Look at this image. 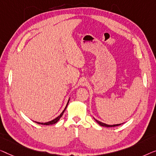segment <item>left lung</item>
<instances>
[{
  "instance_id": "8db88e82",
  "label": "left lung",
  "mask_w": 156,
  "mask_h": 156,
  "mask_svg": "<svg viewBox=\"0 0 156 156\" xmlns=\"http://www.w3.org/2000/svg\"><path fill=\"white\" fill-rule=\"evenodd\" d=\"M94 119L95 120L96 122L98 123V124L100 125V126H105V127H113V126H119V125H121L122 124H113V125H109V124H105V123L103 122H101L100 121H98V120L95 119V118H94ZM122 124H124V123H122Z\"/></svg>"
}]
</instances>
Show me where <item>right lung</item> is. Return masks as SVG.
Here are the masks:
<instances>
[{"mask_svg":"<svg viewBox=\"0 0 156 156\" xmlns=\"http://www.w3.org/2000/svg\"><path fill=\"white\" fill-rule=\"evenodd\" d=\"M69 100H70V98H69V101H68V102H67V104H66V106L65 109H63V111L62 112H61V113L60 114V115L58 116V117H57L56 118H55V119H54L51 120V121H49V122H45V123H42V122H36V123H37V124H42V125H51V124H56V123L57 122H58V120L61 119V117H62V116H63V113H64V112H65V110H66V107H67V106H68V104H69Z\"/></svg>","mask_w":156,"mask_h":156,"instance_id":"obj_1","label":"right lung"}]
</instances>
